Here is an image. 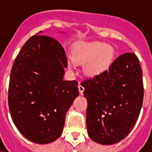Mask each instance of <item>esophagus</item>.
Masks as SVG:
<instances>
[{
  "mask_svg": "<svg viewBox=\"0 0 152 152\" xmlns=\"http://www.w3.org/2000/svg\"><path fill=\"white\" fill-rule=\"evenodd\" d=\"M78 89H79L80 94H82L83 92H84V90H85V88H84L81 85H79V86H78Z\"/></svg>",
  "mask_w": 152,
  "mask_h": 152,
  "instance_id": "obj_1",
  "label": "esophagus"
}]
</instances>
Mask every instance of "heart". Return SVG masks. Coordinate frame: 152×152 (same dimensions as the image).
I'll return each instance as SVG.
<instances>
[{
  "mask_svg": "<svg viewBox=\"0 0 152 152\" xmlns=\"http://www.w3.org/2000/svg\"><path fill=\"white\" fill-rule=\"evenodd\" d=\"M113 58V49L98 42L79 44L72 51L74 62L86 63L84 71L89 77L98 76L107 71L112 65Z\"/></svg>",
  "mask_w": 152,
  "mask_h": 152,
  "instance_id": "obj_1",
  "label": "heart"
}]
</instances>
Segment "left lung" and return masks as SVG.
<instances>
[{
    "instance_id": "8db88e82",
    "label": "left lung",
    "mask_w": 152,
    "mask_h": 152,
    "mask_svg": "<svg viewBox=\"0 0 152 152\" xmlns=\"http://www.w3.org/2000/svg\"><path fill=\"white\" fill-rule=\"evenodd\" d=\"M142 76L136 54L125 53L101 75L81 82L87 99V130L92 140L111 145L130 133L143 102Z\"/></svg>"
}]
</instances>
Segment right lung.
Here are the masks:
<instances>
[{
    "label": "right lung",
    "instance_id": "1",
    "mask_svg": "<svg viewBox=\"0 0 152 152\" xmlns=\"http://www.w3.org/2000/svg\"><path fill=\"white\" fill-rule=\"evenodd\" d=\"M65 50L53 38L34 35L12 66L8 103L18 131L33 142L45 144L60 137L67 110L79 95L78 82L63 80Z\"/></svg>",
    "mask_w": 152,
    "mask_h": 152
}]
</instances>
